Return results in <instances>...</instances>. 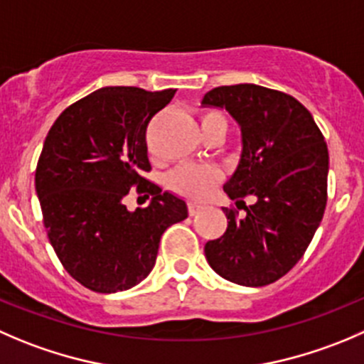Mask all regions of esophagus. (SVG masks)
<instances>
[{"label":"esophagus","mask_w":364,"mask_h":364,"mask_svg":"<svg viewBox=\"0 0 364 364\" xmlns=\"http://www.w3.org/2000/svg\"><path fill=\"white\" fill-rule=\"evenodd\" d=\"M200 210H203V204H199V203H190L188 204V213L190 215H197Z\"/></svg>","instance_id":"obj_1"}]
</instances>
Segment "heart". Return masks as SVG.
Instances as JSON below:
<instances>
[{"label": "heart", "instance_id": "obj_1", "mask_svg": "<svg viewBox=\"0 0 364 364\" xmlns=\"http://www.w3.org/2000/svg\"><path fill=\"white\" fill-rule=\"evenodd\" d=\"M215 121H224V117L213 110H206L200 114V128ZM218 181H220V171L217 167L199 164L179 165L167 178L168 188L174 190L179 196L188 197V199H204L213 192Z\"/></svg>", "mask_w": 364, "mask_h": 364}]
</instances>
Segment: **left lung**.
Instances as JSON below:
<instances>
[{"label":"left lung","mask_w":364,"mask_h":364,"mask_svg":"<svg viewBox=\"0 0 364 364\" xmlns=\"http://www.w3.org/2000/svg\"><path fill=\"white\" fill-rule=\"evenodd\" d=\"M203 105L225 108L242 129V160L224 192L228 229L204 245L210 267L242 287H267L304 256L327 204L329 153L313 115L290 94L252 83L217 87ZM252 195L254 205L242 199Z\"/></svg>","instance_id":"obj_1"}]
</instances>
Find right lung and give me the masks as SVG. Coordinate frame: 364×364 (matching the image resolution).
<instances>
[{
	"instance_id": "1",
	"label": "right lung",
	"mask_w": 364,
	"mask_h": 364,
	"mask_svg": "<svg viewBox=\"0 0 364 364\" xmlns=\"http://www.w3.org/2000/svg\"><path fill=\"white\" fill-rule=\"evenodd\" d=\"M174 94L100 88L67 107L46 136L35 171L44 228L67 274L88 290L115 294L146 279L165 229L188 217L185 200L144 178L147 124ZM133 186L149 207L125 208Z\"/></svg>"
}]
</instances>
